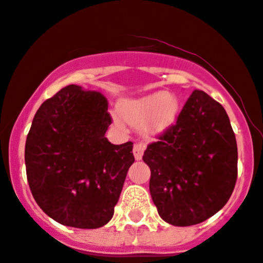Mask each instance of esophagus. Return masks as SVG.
Wrapping results in <instances>:
<instances>
[{"mask_svg": "<svg viewBox=\"0 0 263 263\" xmlns=\"http://www.w3.org/2000/svg\"><path fill=\"white\" fill-rule=\"evenodd\" d=\"M145 144H142V142H139V144H135L134 145V155H135V159L136 160H140L142 158V155H144V152H145Z\"/></svg>", "mask_w": 263, "mask_h": 263, "instance_id": "34e87169", "label": "esophagus"}]
</instances>
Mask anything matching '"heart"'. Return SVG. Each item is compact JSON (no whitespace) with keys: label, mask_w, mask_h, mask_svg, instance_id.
Here are the masks:
<instances>
[{"label":"heart","mask_w":263,"mask_h":263,"mask_svg":"<svg viewBox=\"0 0 263 263\" xmlns=\"http://www.w3.org/2000/svg\"><path fill=\"white\" fill-rule=\"evenodd\" d=\"M122 116L132 126L141 127L146 136H158L175 126L180 114V101L173 93L158 91L121 104Z\"/></svg>","instance_id":"b5f03b06"}]
</instances>
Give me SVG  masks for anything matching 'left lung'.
<instances>
[{"mask_svg": "<svg viewBox=\"0 0 263 263\" xmlns=\"http://www.w3.org/2000/svg\"><path fill=\"white\" fill-rule=\"evenodd\" d=\"M147 145L144 162L158 213L173 226L208 220L230 199L238 177L235 134L223 106L194 90L175 126Z\"/></svg>", "mask_w": 263, "mask_h": 263, "instance_id": "obj_1", "label": "left lung"}]
</instances>
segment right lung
Listing matches in <instances>:
<instances>
[{"label":"right lung","instance_id":"add662e5","mask_svg":"<svg viewBox=\"0 0 263 263\" xmlns=\"http://www.w3.org/2000/svg\"><path fill=\"white\" fill-rule=\"evenodd\" d=\"M108 100L77 85L61 88L35 113L25 142L30 191L56 222L98 229L111 220L128 168L131 141L113 145Z\"/></svg>","mask_w":263,"mask_h":263}]
</instances>
